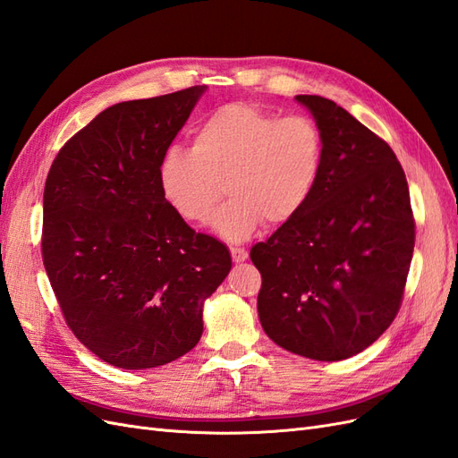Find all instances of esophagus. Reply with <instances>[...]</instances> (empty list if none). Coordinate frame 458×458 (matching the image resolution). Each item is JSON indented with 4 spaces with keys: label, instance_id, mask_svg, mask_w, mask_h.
Returning <instances> with one entry per match:
<instances>
[{
    "label": "esophagus",
    "instance_id": "obj_1",
    "mask_svg": "<svg viewBox=\"0 0 458 458\" xmlns=\"http://www.w3.org/2000/svg\"><path fill=\"white\" fill-rule=\"evenodd\" d=\"M230 253H232L233 263H243V260L250 257V255H247V251L243 250V247H230Z\"/></svg>",
    "mask_w": 458,
    "mask_h": 458
}]
</instances>
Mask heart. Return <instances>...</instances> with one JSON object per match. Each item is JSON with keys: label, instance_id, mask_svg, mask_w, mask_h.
Listing matches in <instances>:
<instances>
[{"label": "heart", "instance_id": "b5f03b06", "mask_svg": "<svg viewBox=\"0 0 458 458\" xmlns=\"http://www.w3.org/2000/svg\"><path fill=\"white\" fill-rule=\"evenodd\" d=\"M324 166V136L305 114L280 116L253 103H230L198 126L191 149L171 146L159 163L165 199L188 222L243 242L267 220L278 226L303 211ZM225 186L222 187L221 184Z\"/></svg>", "mask_w": 458, "mask_h": 458}]
</instances>
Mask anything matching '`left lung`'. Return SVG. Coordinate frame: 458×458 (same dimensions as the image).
<instances>
[{"label":"left lung","mask_w":458,"mask_h":458,"mask_svg":"<svg viewBox=\"0 0 458 458\" xmlns=\"http://www.w3.org/2000/svg\"><path fill=\"white\" fill-rule=\"evenodd\" d=\"M324 136L303 211L251 247L267 335L312 360H344L394 322L414 250L407 178L384 140L332 99L295 96Z\"/></svg>","instance_id":"8db88e82"}]
</instances>
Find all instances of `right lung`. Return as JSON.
Here are the masks:
<instances>
[{"mask_svg": "<svg viewBox=\"0 0 458 458\" xmlns=\"http://www.w3.org/2000/svg\"><path fill=\"white\" fill-rule=\"evenodd\" d=\"M207 86L123 101L74 134L49 168L42 257L69 328L116 369L198 345L203 305L232 257L165 199L159 163Z\"/></svg>", "mask_w": 458, "mask_h": 458, "instance_id": "add662e5", "label": "right lung"}]
</instances>
